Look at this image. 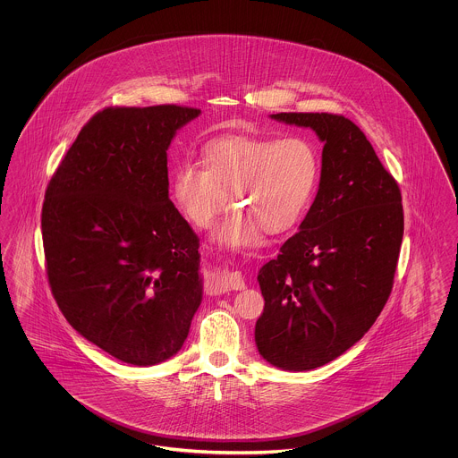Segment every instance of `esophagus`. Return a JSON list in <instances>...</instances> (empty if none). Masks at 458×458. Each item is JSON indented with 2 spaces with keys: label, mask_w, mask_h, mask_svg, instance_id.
Listing matches in <instances>:
<instances>
[{
  "label": "esophagus",
  "mask_w": 458,
  "mask_h": 458,
  "mask_svg": "<svg viewBox=\"0 0 458 458\" xmlns=\"http://www.w3.org/2000/svg\"><path fill=\"white\" fill-rule=\"evenodd\" d=\"M209 288L213 292H228V290H243L245 282L240 271H215L209 278Z\"/></svg>",
  "instance_id": "obj_1"
}]
</instances>
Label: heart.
<instances>
[{"label":"heart","instance_id":"heart-1","mask_svg":"<svg viewBox=\"0 0 458 458\" xmlns=\"http://www.w3.org/2000/svg\"><path fill=\"white\" fill-rule=\"evenodd\" d=\"M319 172V153L304 135H228L204 148V165L185 161L176 168L174 196L185 218L206 230L228 194L232 211L213 240L223 249H254L262 232L284 233L304 216Z\"/></svg>","mask_w":458,"mask_h":458}]
</instances>
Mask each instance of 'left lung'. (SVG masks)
<instances>
[{"label": "left lung", "instance_id": "1", "mask_svg": "<svg viewBox=\"0 0 458 458\" xmlns=\"http://www.w3.org/2000/svg\"><path fill=\"white\" fill-rule=\"evenodd\" d=\"M323 148L316 199L276 259L259 269L256 345L284 370L321 368L357 344L392 293L403 237L398 183L364 131L342 114L278 113Z\"/></svg>", "mask_w": 458, "mask_h": 458}]
</instances>
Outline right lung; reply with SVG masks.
<instances>
[{"label":"right lung","instance_id":"obj_1","mask_svg":"<svg viewBox=\"0 0 458 458\" xmlns=\"http://www.w3.org/2000/svg\"><path fill=\"white\" fill-rule=\"evenodd\" d=\"M200 109L106 108L44 196L46 273L66 321L133 366L182 349L202 301L199 239L168 196V148Z\"/></svg>","mask_w":458,"mask_h":458}]
</instances>
